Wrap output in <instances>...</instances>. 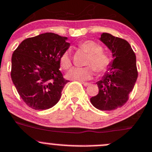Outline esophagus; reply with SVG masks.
I'll list each match as a JSON object with an SVG mask.
<instances>
[{
	"label": "esophagus",
	"mask_w": 152,
	"mask_h": 152,
	"mask_svg": "<svg viewBox=\"0 0 152 152\" xmlns=\"http://www.w3.org/2000/svg\"><path fill=\"white\" fill-rule=\"evenodd\" d=\"M82 83H83V84L85 86H89V84H90V83H87V82H82Z\"/></svg>",
	"instance_id": "obj_1"
}]
</instances>
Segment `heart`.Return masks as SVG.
<instances>
[{
  "label": "heart",
  "instance_id": "heart-1",
  "mask_svg": "<svg viewBox=\"0 0 152 152\" xmlns=\"http://www.w3.org/2000/svg\"><path fill=\"white\" fill-rule=\"evenodd\" d=\"M81 50L89 53L86 65L83 68L74 67L67 72L66 77L69 79L79 81H84L90 79L95 73L102 74L106 72L110 64V59L106 53L102 52V48L95 42L85 41L79 45ZM60 65L63 69H68L72 66L70 51L69 50L63 52L60 59Z\"/></svg>",
  "mask_w": 152,
  "mask_h": 152
}]
</instances>
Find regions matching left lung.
I'll list each match as a JSON object with an SVG mask.
<instances>
[{"instance_id": "left-lung-1", "label": "left lung", "mask_w": 152, "mask_h": 152, "mask_svg": "<svg viewBox=\"0 0 152 152\" xmlns=\"http://www.w3.org/2000/svg\"><path fill=\"white\" fill-rule=\"evenodd\" d=\"M112 53L113 60L102 78L97 82L99 91L92 97V104L100 110H113L123 106L137 81L136 56L125 39L102 33L99 38Z\"/></svg>"}]
</instances>
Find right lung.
Instances as JSON below:
<instances>
[{"mask_svg":"<svg viewBox=\"0 0 152 152\" xmlns=\"http://www.w3.org/2000/svg\"><path fill=\"white\" fill-rule=\"evenodd\" d=\"M67 41V37L45 33L24 39L12 53V80L30 107L43 110L60 101L69 81L59 69L60 57L70 46Z\"/></svg>","mask_w":152,"mask_h":152,"instance_id":"obj_1","label":"right lung"}]
</instances>
